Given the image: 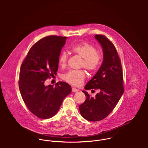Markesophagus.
Listing matches in <instances>:
<instances>
[{
    "mask_svg": "<svg viewBox=\"0 0 148 148\" xmlns=\"http://www.w3.org/2000/svg\"><path fill=\"white\" fill-rule=\"evenodd\" d=\"M72 91L73 92H79V89H77V88H74V87H73L72 88Z\"/></svg>",
    "mask_w": 148,
    "mask_h": 148,
    "instance_id": "1",
    "label": "esophagus"
}]
</instances>
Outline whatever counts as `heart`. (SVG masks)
<instances>
[{
    "label": "heart",
    "mask_w": 148,
    "mask_h": 148,
    "mask_svg": "<svg viewBox=\"0 0 148 148\" xmlns=\"http://www.w3.org/2000/svg\"><path fill=\"white\" fill-rule=\"evenodd\" d=\"M72 51L82 58L81 66L90 71L95 72L99 68L101 55L97 51V49L93 45L88 42H80L73 45L71 48ZM68 56L66 52L61 53L59 58V63L62 67H64L68 62ZM86 75L83 70H71L65 73L63 76L64 80L67 83L79 86L83 84Z\"/></svg>",
    "instance_id": "1"
}]
</instances>
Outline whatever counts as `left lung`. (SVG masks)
I'll return each instance as SVG.
<instances>
[{
	"label": "left lung",
	"mask_w": 148,
	"mask_h": 148,
	"mask_svg": "<svg viewBox=\"0 0 148 148\" xmlns=\"http://www.w3.org/2000/svg\"><path fill=\"white\" fill-rule=\"evenodd\" d=\"M95 38L103 48V61L85 89H99L100 92L93 98L83 90L86 100L79 106L81 115L90 121H98L106 117L115 108L124 91L122 66L114 45L104 35H96Z\"/></svg>",
	"instance_id": "8db88e82"
}]
</instances>
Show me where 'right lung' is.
Instances as JSON below:
<instances>
[{"label":"right lung","instance_id":"right-lung-1","mask_svg":"<svg viewBox=\"0 0 148 148\" xmlns=\"http://www.w3.org/2000/svg\"><path fill=\"white\" fill-rule=\"evenodd\" d=\"M67 37L48 36L34 44L22 63L19 86L22 99L29 110L40 119H47L59 111L72 88L65 82L55 86L45 81L56 75L59 58Z\"/></svg>","mask_w":148,"mask_h":148}]
</instances>
